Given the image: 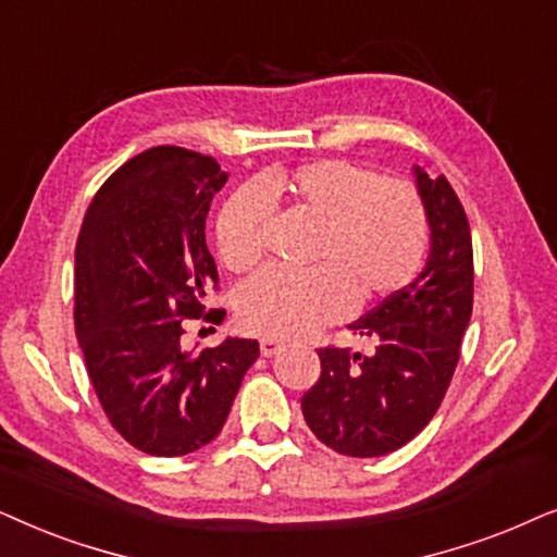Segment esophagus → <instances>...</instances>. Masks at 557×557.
I'll use <instances>...</instances> for the list:
<instances>
[{"mask_svg":"<svg viewBox=\"0 0 557 557\" xmlns=\"http://www.w3.org/2000/svg\"><path fill=\"white\" fill-rule=\"evenodd\" d=\"M259 351H262V356L270 359V356H277L280 351H285V344H283V341H277V338H262V341H259Z\"/></svg>","mask_w":557,"mask_h":557,"instance_id":"esophagus-1","label":"esophagus"}]
</instances>
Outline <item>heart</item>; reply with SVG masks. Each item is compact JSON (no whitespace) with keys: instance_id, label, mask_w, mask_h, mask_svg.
Instances as JSON below:
<instances>
[{"instance_id":"obj_1","label":"heart","mask_w":557,"mask_h":557,"mask_svg":"<svg viewBox=\"0 0 557 557\" xmlns=\"http://www.w3.org/2000/svg\"><path fill=\"white\" fill-rule=\"evenodd\" d=\"M315 224L308 249L313 270L264 272L236 295L242 329L264 338H298L356 306L397 293L420 270L428 249V216L412 185L376 177L346 160H313L272 170L255 190L234 193L221 206L213 242L232 272L262 257L267 206Z\"/></svg>"}]
</instances>
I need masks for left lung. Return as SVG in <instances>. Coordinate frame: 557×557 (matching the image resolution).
Here are the masks:
<instances>
[{
	"label": "left lung",
	"instance_id": "obj_1",
	"mask_svg": "<svg viewBox=\"0 0 557 557\" xmlns=\"http://www.w3.org/2000/svg\"><path fill=\"white\" fill-rule=\"evenodd\" d=\"M430 226L422 272L392 293L351 331L374 341L372 354L318 348L321 376L302 395L315 438L341 456L374 458L410 443L433 420L461 356L473 310L469 219L446 175L414 168Z\"/></svg>",
	"mask_w": 557,
	"mask_h": 557
}]
</instances>
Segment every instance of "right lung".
Wrapping results in <instances>:
<instances>
[{"instance_id": "right-lung-1", "label": "right lung", "mask_w": 557, "mask_h": 557, "mask_svg": "<svg viewBox=\"0 0 557 557\" xmlns=\"http://www.w3.org/2000/svg\"><path fill=\"white\" fill-rule=\"evenodd\" d=\"M228 173L183 147H152L124 162L88 206L76 244V336L96 397L119 435L150 456H185L224 428L251 338L190 354L183 321L206 313L219 272L206 216Z\"/></svg>"}]
</instances>
